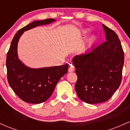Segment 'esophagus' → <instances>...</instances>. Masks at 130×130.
Wrapping results in <instances>:
<instances>
[{
  "label": "esophagus",
  "instance_id": "obj_1",
  "mask_svg": "<svg viewBox=\"0 0 130 130\" xmlns=\"http://www.w3.org/2000/svg\"><path fill=\"white\" fill-rule=\"evenodd\" d=\"M74 70V67L73 65H72V63H70L69 65V68H68V71L69 72H72Z\"/></svg>",
  "mask_w": 130,
  "mask_h": 130
}]
</instances>
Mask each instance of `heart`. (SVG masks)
<instances>
[{
  "label": "heart",
  "mask_w": 130,
  "mask_h": 130,
  "mask_svg": "<svg viewBox=\"0 0 130 130\" xmlns=\"http://www.w3.org/2000/svg\"><path fill=\"white\" fill-rule=\"evenodd\" d=\"M83 34H84V35H86V34H88V31L87 30L83 31ZM95 41H96V37H95V36L90 37L87 40V44H86V46H85V49L87 48L88 47H89V46H90L92 44H93V43L95 42Z\"/></svg>",
  "instance_id": "1"
}]
</instances>
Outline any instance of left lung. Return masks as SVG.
Segmentation results:
<instances>
[{
	"label": "left lung",
	"mask_w": 130,
	"mask_h": 130,
	"mask_svg": "<svg viewBox=\"0 0 130 130\" xmlns=\"http://www.w3.org/2000/svg\"><path fill=\"white\" fill-rule=\"evenodd\" d=\"M103 27L106 41L73 59L77 76L75 90L89 104L108 101L122 81L124 53L121 43L112 30Z\"/></svg>",
	"instance_id": "8db88e82"
}]
</instances>
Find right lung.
Here are the masks:
<instances>
[{
  "mask_svg": "<svg viewBox=\"0 0 130 130\" xmlns=\"http://www.w3.org/2000/svg\"><path fill=\"white\" fill-rule=\"evenodd\" d=\"M49 18L35 21L17 32L7 55L6 66L9 85L19 98L27 103L38 104L51 96L60 79L68 71V64L44 68H30L19 60L17 54L19 39L24 31L55 21Z\"/></svg>",
  "mask_w": 130,
  "mask_h": 130,
  "instance_id": "right-lung-1",
  "label": "right lung"
}]
</instances>
